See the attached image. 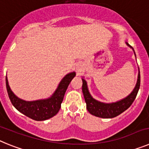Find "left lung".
<instances>
[{
    "label": "left lung",
    "instance_id": "left-lung-1",
    "mask_svg": "<svg viewBox=\"0 0 149 149\" xmlns=\"http://www.w3.org/2000/svg\"><path fill=\"white\" fill-rule=\"evenodd\" d=\"M127 45L129 47H131L132 48V47L129 45L127 43ZM82 91L83 93H84V99L86 101V108H87L88 111L95 116L104 118V119H110V118H114L117 116L120 115L122 113H123L127 108H129L133 104L134 101L136 98L139 86H140V74H139V71L137 83H136V86H135L132 93L129 95L127 97H126L125 98H124V99L121 100L119 101H117V102H115V103L111 104L102 103V102L95 100L91 96V95L89 94L86 81L84 79H82Z\"/></svg>",
    "mask_w": 149,
    "mask_h": 149
}]
</instances>
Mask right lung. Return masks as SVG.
<instances>
[{
	"instance_id": "1",
	"label": "right lung",
	"mask_w": 149,
	"mask_h": 149,
	"mask_svg": "<svg viewBox=\"0 0 149 149\" xmlns=\"http://www.w3.org/2000/svg\"><path fill=\"white\" fill-rule=\"evenodd\" d=\"M74 76L75 72L66 74L60 83L53 95L48 99L26 101L18 98L10 89L6 76V90L12 104L18 111L33 120L44 121L53 117L58 113L68 84Z\"/></svg>"
}]
</instances>
